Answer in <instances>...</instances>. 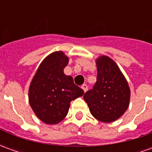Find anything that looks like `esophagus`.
<instances>
[{
  "mask_svg": "<svg viewBox=\"0 0 152 152\" xmlns=\"http://www.w3.org/2000/svg\"><path fill=\"white\" fill-rule=\"evenodd\" d=\"M81 88H82V89L84 90V92L86 93V91H87V89H88V86H87V85H86V84H84V85H82V86H81Z\"/></svg>",
  "mask_w": 152,
  "mask_h": 152,
  "instance_id": "obj_1",
  "label": "esophagus"
}]
</instances>
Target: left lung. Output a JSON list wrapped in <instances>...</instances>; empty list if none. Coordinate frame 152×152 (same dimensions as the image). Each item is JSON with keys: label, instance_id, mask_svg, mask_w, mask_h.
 <instances>
[{"label": "left lung", "instance_id": "obj_1", "mask_svg": "<svg viewBox=\"0 0 152 152\" xmlns=\"http://www.w3.org/2000/svg\"><path fill=\"white\" fill-rule=\"evenodd\" d=\"M97 81L84 99L94 117L102 122L117 120L128 109L130 90L126 80L113 60L102 56L97 60Z\"/></svg>", "mask_w": 152, "mask_h": 152}]
</instances>
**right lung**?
Returning <instances> with one entry per match:
<instances>
[{
  "label": "right lung",
  "mask_w": 152,
  "mask_h": 152,
  "mask_svg": "<svg viewBox=\"0 0 152 152\" xmlns=\"http://www.w3.org/2000/svg\"><path fill=\"white\" fill-rule=\"evenodd\" d=\"M68 58L58 51L46 57L39 66L29 88V103L40 121L49 124L66 117L70 102L84 94L72 77L63 73Z\"/></svg>",
  "instance_id": "right-lung-1"
}]
</instances>
